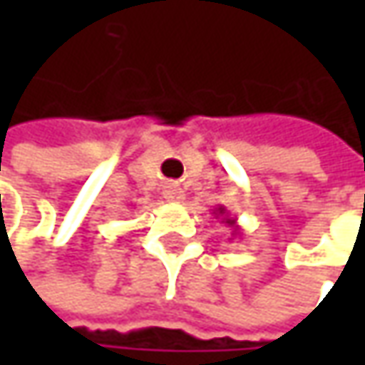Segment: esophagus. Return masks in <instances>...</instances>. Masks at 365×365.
Returning a JSON list of instances; mask_svg holds the SVG:
<instances>
[{
  "instance_id": "1",
  "label": "esophagus",
  "mask_w": 365,
  "mask_h": 365,
  "mask_svg": "<svg viewBox=\"0 0 365 365\" xmlns=\"http://www.w3.org/2000/svg\"><path fill=\"white\" fill-rule=\"evenodd\" d=\"M164 199H166L168 203H182V201H185V190L180 189L178 185H168V187L164 189Z\"/></svg>"
}]
</instances>
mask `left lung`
Segmentation results:
<instances>
[{"label":"left lung","mask_w":365,"mask_h":365,"mask_svg":"<svg viewBox=\"0 0 365 365\" xmlns=\"http://www.w3.org/2000/svg\"><path fill=\"white\" fill-rule=\"evenodd\" d=\"M213 215L215 217H221V223H225L227 227H232L233 232H232V237H235V235H240V232H242V227L237 225V219L232 217L230 213H227V209L223 207V205H217L215 209H213Z\"/></svg>","instance_id":"obj_1"}]
</instances>
